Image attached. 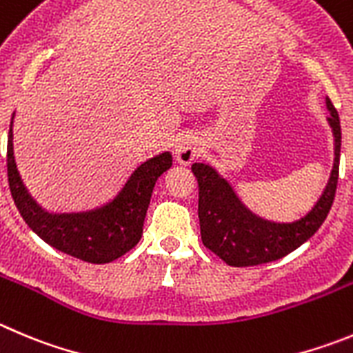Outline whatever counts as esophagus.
I'll use <instances>...</instances> for the list:
<instances>
[{
    "mask_svg": "<svg viewBox=\"0 0 353 353\" xmlns=\"http://www.w3.org/2000/svg\"><path fill=\"white\" fill-rule=\"evenodd\" d=\"M202 153V143L196 136H184L177 141L174 148V157L181 165H192Z\"/></svg>",
    "mask_w": 353,
    "mask_h": 353,
    "instance_id": "34e87169",
    "label": "esophagus"
}]
</instances>
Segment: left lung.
<instances>
[{
	"label": "left lung",
	"instance_id": "1",
	"mask_svg": "<svg viewBox=\"0 0 353 353\" xmlns=\"http://www.w3.org/2000/svg\"><path fill=\"white\" fill-rule=\"evenodd\" d=\"M327 123L334 136V163L321 199L312 210L296 221L279 223L258 216L240 200L232 184L216 169L205 163H193L199 181V219L202 242L230 266H254L275 261L298 249L310 239L332 205L338 184L341 150V127L338 111L325 97Z\"/></svg>",
	"mask_w": 353,
	"mask_h": 353
}]
</instances>
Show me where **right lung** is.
Here are the masks:
<instances>
[{"mask_svg":"<svg viewBox=\"0 0 353 353\" xmlns=\"http://www.w3.org/2000/svg\"><path fill=\"white\" fill-rule=\"evenodd\" d=\"M13 118L10 121L6 167L12 199L29 228L48 245L81 261L111 263L136 247L143 235L144 217L154 183L172 167L169 151L143 161L132 170L117 195L81 212H48L29 195L13 157Z\"/></svg>","mask_w":353,"mask_h":353,"instance_id":"1","label":"right lung"}]
</instances>
